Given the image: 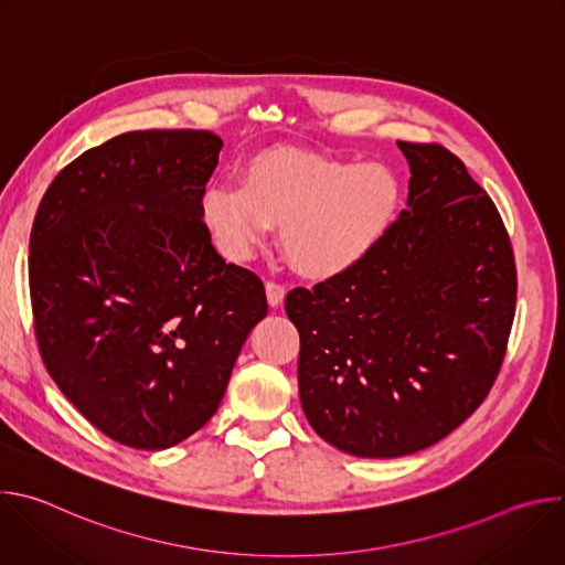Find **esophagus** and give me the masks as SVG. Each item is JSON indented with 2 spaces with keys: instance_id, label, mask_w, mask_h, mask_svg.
<instances>
[{
  "instance_id": "obj_1",
  "label": "esophagus",
  "mask_w": 565,
  "mask_h": 565,
  "mask_svg": "<svg viewBox=\"0 0 565 565\" xmlns=\"http://www.w3.org/2000/svg\"><path fill=\"white\" fill-rule=\"evenodd\" d=\"M266 295H268V303H270L273 308H277V306H281V301H284V297H286V288H284V284L270 279V281L266 284Z\"/></svg>"
}]
</instances>
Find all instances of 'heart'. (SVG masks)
<instances>
[{
	"label": "heart",
	"instance_id": "b5f03b06",
	"mask_svg": "<svg viewBox=\"0 0 565 565\" xmlns=\"http://www.w3.org/2000/svg\"><path fill=\"white\" fill-rule=\"evenodd\" d=\"M397 207L399 183L386 168L275 149L250 160L241 188H210L201 216L227 259H246L275 225L292 268L329 279L377 246Z\"/></svg>",
	"mask_w": 565,
	"mask_h": 565
}]
</instances>
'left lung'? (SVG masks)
I'll return each instance as SVG.
<instances>
[{"label": "left lung", "instance_id": "1", "mask_svg": "<svg viewBox=\"0 0 565 565\" xmlns=\"http://www.w3.org/2000/svg\"><path fill=\"white\" fill-rule=\"evenodd\" d=\"M407 210L351 270L286 295L299 399L340 451L397 458L465 423L503 366L516 310L505 223L438 142L397 140Z\"/></svg>", "mask_w": 565, "mask_h": 565}]
</instances>
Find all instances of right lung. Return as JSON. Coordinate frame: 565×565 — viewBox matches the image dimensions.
Segmentation results:
<instances>
[{
	"label": "right lung",
	"instance_id": "right-lung-1",
	"mask_svg": "<svg viewBox=\"0 0 565 565\" xmlns=\"http://www.w3.org/2000/svg\"><path fill=\"white\" fill-rule=\"evenodd\" d=\"M223 140L127 131L53 179L31 230L29 288L42 362L111 440L168 449L218 409L268 312L257 273L225 264L201 203Z\"/></svg>",
	"mask_w": 565,
	"mask_h": 565
}]
</instances>
